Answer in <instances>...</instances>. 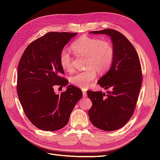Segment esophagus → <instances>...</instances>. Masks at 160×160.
Masks as SVG:
<instances>
[{
    "mask_svg": "<svg viewBox=\"0 0 160 160\" xmlns=\"http://www.w3.org/2000/svg\"><path fill=\"white\" fill-rule=\"evenodd\" d=\"M87 95H88L87 92L85 91H83V98H85V97H87Z\"/></svg>",
    "mask_w": 160,
    "mask_h": 160,
    "instance_id": "obj_1",
    "label": "esophagus"
}]
</instances>
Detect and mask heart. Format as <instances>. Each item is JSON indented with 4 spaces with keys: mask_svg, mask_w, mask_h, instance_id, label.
Segmentation results:
<instances>
[{
    "mask_svg": "<svg viewBox=\"0 0 160 160\" xmlns=\"http://www.w3.org/2000/svg\"><path fill=\"white\" fill-rule=\"evenodd\" d=\"M71 48L77 55L86 58L85 67L88 68L71 77V83L77 88H88L95 79L96 71L99 73H104L110 69L113 63L114 49L109 40L82 36L72 42ZM72 61L69 51L62 49L59 55L62 68L71 72L72 70Z\"/></svg>",
    "mask_w": 160,
    "mask_h": 160,
    "instance_id": "b5f03b06",
    "label": "heart"
}]
</instances>
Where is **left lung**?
<instances>
[{"label":"left lung","mask_w":160,"mask_h":160,"mask_svg":"<svg viewBox=\"0 0 160 160\" xmlns=\"http://www.w3.org/2000/svg\"><path fill=\"white\" fill-rule=\"evenodd\" d=\"M110 37L114 49V59L109 71L98 81L105 89L88 91L93 102L89 118L95 127L104 131L117 130L132 118L142 83V67L134 47L122 33L107 28L91 31Z\"/></svg>","instance_id":"obj_1"}]
</instances>
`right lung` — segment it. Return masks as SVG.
I'll return each instance as SVG.
<instances>
[{
    "instance_id": "add662e5",
    "label": "right lung",
    "mask_w": 160,
    "mask_h": 160,
    "mask_svg": "<svg viewBox=\"0 0 160 160\" xmlns=\"http://www.w3.org/2000/svg\"><path fill=\"white\" fill-rule=\"evenodd\" d=\"M77 33L50 32L29 44L19 61L17 94L27 118L37 128L52 132L65 127L75 105L83 96L69 85L61 95L55 85L66 86L61 51Z\"/></svg>"
}]
</instances>
